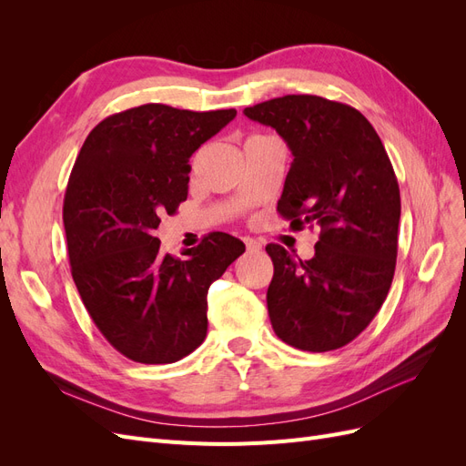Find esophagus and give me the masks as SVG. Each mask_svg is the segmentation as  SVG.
<instances>
[{
	"mask_svg": "<svg viewBox=\"0 0 466 466\" xmlns=\"http://www.w3.org/2000/svg\"><path fill=\"white\" fill-rule=\"evenodd\" d=\"M245 241V245H247V250H250V252H257V250H260L262 248V245L257 241V238H250V237H245L243 238Z\"/></svg>",
	"mask_w": 466,
	"mask_h": 466,
	"instance_id": "obj_1",
	"label": "esophagus"
}]
</instances>
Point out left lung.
<instances>
[{
  "label": "left lung",
  "mask_w": 466,
  "mask_h": 466,
  "mask_svg": "<svg viewBox=\"0 0 466 466\" xmlns=\"http://www.w3.org/2000/svg\"><path fill=\"white\" fill-rule=\"evenodd\" d=\"M274 128L293 163L278 200L293 229L317 225L315 257L268 245L272 329L305 351L342 348L387 299L397 266L400 190L383 142L360 110L317 95H286L245 108Z\"/></svg>",
  "instance_id": "obj_1"
}]
</instances>
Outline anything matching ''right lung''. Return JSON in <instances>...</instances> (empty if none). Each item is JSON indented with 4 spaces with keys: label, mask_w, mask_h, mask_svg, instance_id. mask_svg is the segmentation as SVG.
I'll return each instance as SVG.
<instances>
[{
    "label": "right lung",
    "mask_w": 466,
    "mask_h": 466,
    "mask_svg": "<svg viewBox=\"0 0 466 466\" xmlns=\"http://www.w3.org/2000/svg\"><path fill=\"white\" fill-rule=\"evenodd\" d=\"M235 116L142 105L96 124L77 155L64 198L72 276L96 329L132 361L173 363L198 348L208 289L245 252L211 233L175 258L153 237L187 200L192 153Z\"/></svg>",
    "instance_id": "right-lung-1"
}]
</instances>
